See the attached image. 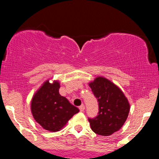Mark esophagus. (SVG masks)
Here are the masks:
<instances>
[{
    "instance_id": "1",
    "label": "esophagus",
    "mask_w": 159,
    "mask_h": 159,
    "mask_svg": "<svg viewBox=\"0 0 159 159\" xmlns=\"http://www.w3.org/2000/svg\"><path fill=\"white\" fill-rule=\"evenodd\" d=\"M84 109H85V106L84 105H81V106L79 107V110L80 111H81V112H83V111H84Z\"/></svg>"
}]
</instances>
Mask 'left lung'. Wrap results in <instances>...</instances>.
Masks as SVG:
<instances>
[{"label":"left lung","instance_id":"left-lung-1","mask_svg":"<svg viewBox=\"0 0 159 159\" xmlns=\"http://www.w3.org/2000/svg\"><path fill=\"white\" fill-rule=\"evenodd\" d=\"M98 102V113L88 118L91 129L102 136L111 135L120 130L126 120L130 105L119 87L103 77H97L89 84Z\"/></svg>","mask_w":159,"mask_h":159}]
</instances>
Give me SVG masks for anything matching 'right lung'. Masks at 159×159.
<instances>
[{"label":"right lung","mask_w":159,"mask_h":159,"mask_svg":"<svg viewBox=\"0 0 159 159\" xmlns=\"http://www.w3.org/2000/svg\"><path fill=\"white\" fill-rule=\"evenodd\" d=\"M60 83L46 81L31 100V112L38 123L45 130L57 132L79 109L59 93Z\"/></svg>","instance_id":"add662e5"}]
</instances>
